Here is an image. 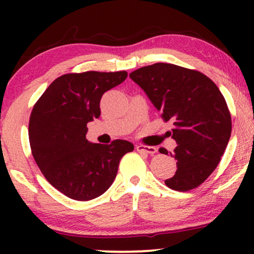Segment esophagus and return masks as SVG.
I'll return each mask as SVG.
<instances>
[{
  "label": "esophagus",
  "mask_w": 254,
  "mask_h": 254,
  "mask_svg": "<svg viewBox=\"0 0 254 254\" xmlns=\"http://www.w3.org/2000/svg\"><path fill=\"white\" fill-rule=\"evenodd\" d=\"M136 149H137V151H142V153H147V154H155L156 153L155 147H147V145H142V144L137 145Z\"/></svg>",
  "instance_id": "1"
}]
</instances>
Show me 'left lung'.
Masks as SVG:
<instances>
[{"instance_id": "8db88e82", "label": "left lung", "mask_w": 254, "mask_h": 254, "mask_svg": "<svg viewBox=\"0 0 254 254\" xmlns=\"http://www.w3.org/2000/svg\"><path fill=\"white\" fill-rule=\"evenodd\" d=\"M166 122L177 172L165 184L172 190L197 188L214 172L232 133V119L220 89L202 72L168 63H155L130 74ZM160 153L168 154L165 148Z\"/></svg>"}]
</instances>
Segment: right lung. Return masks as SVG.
<instances>
[{
  "label": "right lung",
  "mask_w": 254,
  "mask_h": 254,
  "mask_svg": "<svg viewBox=\"0 0 254 254\" xmlns=\"http://www.w3.org/2000/svg\"><path fill=\"white\" fill-rule=\"evenodd\" d=\"M127 71L65 74L56 78L32 110L28 137L32 154L44 177L75 200H90L109 190L119 161L133 144H111L86 138L87 124L100 117L105 92L121 84Z\"/></svg>",
  "instance_id": "add662e5"
}]
</instances>
